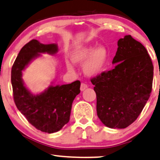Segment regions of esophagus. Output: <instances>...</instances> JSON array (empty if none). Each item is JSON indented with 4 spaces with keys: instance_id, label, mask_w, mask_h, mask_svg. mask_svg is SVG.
<instances>
[{
    "instance_id": "34e87169",
    "label": "esophagus",
    "mask_w": 160,
    "mask_h": 160,
    "mask_svg": "<svg viewBox=\"0 0 160 160\" xmlns=\"http://www.w3.org/2000/svg\"><path fill=\"white\" fill-rule=\"evenodd\" d=\"M87 88H88V86L86 83H81L80 85V91H85Z\"/></svg>"
}]
</instances>
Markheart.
I'll return each instance as SVG.
<instances>
[{
    "label": "heart",
    "instance_id": "heart-1",
    "mask_svg": "<svg viewBox=\"0 0 160 160\" xmlns=\"http://www.w3.org/2000/svg\"><path fill=\"white\" fill-rule=\"evenodd\" d=\"M72 60L75 63H83V72L87 76L93 77L101 74L107 65L109 54L105 47L85 45L76 49L72 54ZM67 67L72 69V65L67 63Z\"/></svg>",
    "mask_w": 160,
    "mask_h": 160
}]
</instances>
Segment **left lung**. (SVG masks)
Listing matches in <instances>:
<instances>
[{
    "mask_svg": "<svg viewBox=\"0 0 160 160\" xmlns=\"http://www.w3.org/2000/svg\"><path fill=\"white\" fill-rule=\"evenodd\" d=\"M113 69L91 80L97 94L100 121L112 129L135 121L149 99L154 67L146 49L130 35L118 41Z\"/></svg>",
    "mask_w": 160,
    "mask_h": 160,
    "instance_id": "left-lung-1",
    "label": "left lung"
}]
</instances>
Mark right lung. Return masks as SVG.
I'll return each mask as SVG.
<instances>
[{
    "mask_svg": "<svg viewBox=\"0 0 160 160\" xmlns=\"http://www.w3.org/2000/svg\"><path fill=\"white\" fill-rule=\"evenodd\" d=\"M57 44H42L33 39L21 49L12 68V85L14 100L18 109L31 124L39 130L54 133L62 129L69 121L72 105L80 92V82L53 86L38 94H33L22 80V72L41 53L55 55Z\"/></svg>",
    "mask_w": 160,
    "mask_h": 160,
    "instance_id": "1",
    "label": "right lung"
}]
</instances>
